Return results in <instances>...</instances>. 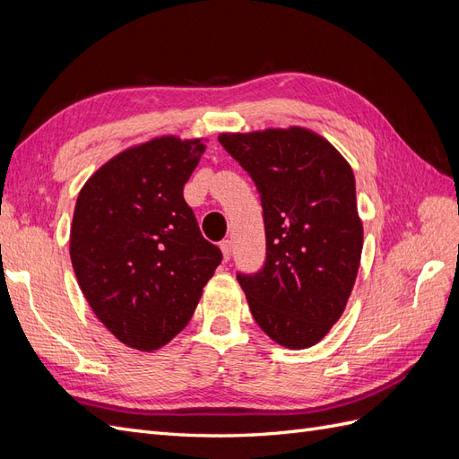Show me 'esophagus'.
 I'll return each instance as SVG.
<instances>
[{
  "instance_id": "1",
  "label": "esophagus",
  "mask_w": 459,
  "mask_h": 459,
  "mask_svg": "<svg viewBox=\"0 0 459 459\" xmlns=\"http://www.w3.org/2000/svg\"><path fill=\"white\" fill-rule=\"evenodd\" d=\"M231 241L230 239H224L220 243V248H221V255H224V260H230L231 258Z\"/></svg>"
}]
</instances>
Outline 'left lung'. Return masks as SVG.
<instances>
[{
  "mask_svg": "<svg viewBox=\"0 0 459 459\" xmlns=\"http://www.w3.org/2000/svg\"><path fill=\"white\" fill-rule=\"evenodd\" d=\"M218 140L260 193L266 262L256 273H238L248 308L270 339L308 349L339 322L362 256L351 164L299 126Z\"/></svg>",
  "mask_w": 459,
  "mask_h": 459,
  "instance_id": "obj_1",
  "label": "left lung"
}]
</instances>
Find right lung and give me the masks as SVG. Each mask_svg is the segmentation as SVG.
Here are the masks:
<instances>
[{
	"instance_id": "add662e5",
	"label": "right lung",
	"mask_w": 459,
	"mask_h": 459,
	"mask_svg": "<svg viewBox=\"0 0 459 459\" xmlns=\"http://www.w3.org/2000/svg\"><path fill=\"white\" fill-rule=\"evenodd\" d=\"M201 140L164 135L130 147L82 187L71 260L93 314L135 351H157L197 308L221 251L184 199Z\"/></svg>"
}]
</instances>
